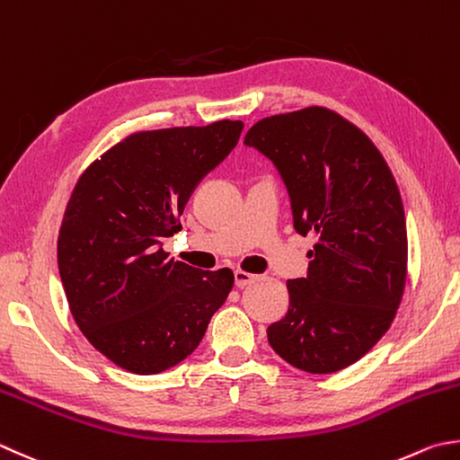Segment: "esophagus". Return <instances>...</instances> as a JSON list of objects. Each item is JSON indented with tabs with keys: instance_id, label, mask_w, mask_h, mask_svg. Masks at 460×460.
Instances as JSON below:
<instances>
[{
	"instance_id": "obj_1",
	"label": "esophagus",
	"mask_w": 460,
	"mask_h": 460,
	"mask_svg": "<svg viewBox=\"0 0 460 460\" xmlns=\"http://www.w3.org/2000/svg\"><path fill=\"white\" fill-rule=\"evenodd\" d=\"M258 280L256 274H250V272H244V270H236L234 272V282H236L238 288H244V286L252 284Z\"/></svg>"
}]
</instances>
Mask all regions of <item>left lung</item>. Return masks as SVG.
<instances>
[{
    "label": "left lung",
    "instance_id": "1",
    "mask_svg": "<svg viewBox=\"0 0 460 460\" xmlns=\"http://www.w3.org/2000/svg\"><path fill=\"white\" fill-rule=\"evenodd\" d=\"M244 144L279 170L294 230L316 236L268 342L310 375L350 367L388 331L404 292L409 246L393 172L365 132L318 106L260 119Z\"/></svg>",
    "mask_w": 460,
    "mask_h": 460
}]
</instances>
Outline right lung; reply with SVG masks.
<instances>
[{
  "instance_id": "right-lung-1",
  "label": "right lung",
  "mask_w": 460,
  "mask_h": 460,
  "mask_svg": "<svg viewBox=\"0 0 460 460\" xmlns=\"http://www.w3.org/2000/svg\"><path fill=\"white\" fill-rule=\"evenodd\" d=\"M242 122L136 132L77 180L58 236L75 324L134 375H158L196 350L234 286L230 268L198 270L164 252L200 180L238 144Z\"/></svg>"
}]
</instances>
